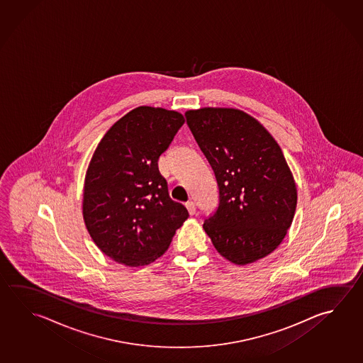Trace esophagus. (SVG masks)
I'll use <instances>...</instances> for the list:
<instances>
[{
	"mask_svg": "<svg viewBox=\"0 0 363 363\" xmlns=\"http://www.w3.org/2000/svg\"><path fill=\"white\" fill-rule=\"evenodd\" d=\"M186 210L189 212V215H194L196 213V203L194 202H186Z\"/></svg>",
	"mask_w": 363,
	"mask_h": 363,
	"instance_id": "obj_1",
	"label": "esophagus"
}]
</instances>
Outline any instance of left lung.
Returning a JSON list of instances; mask_svg holds the SVG:
<instances>
[{"label":"left lung","instance_id":"obj_1","mask_svg":"<svg viewBox=\"0 0 363 363\" xmlns=\"http://www.w3.org/2000/svg\"><path fill=\"white\" fill-rule=\"evenodd\" d=\"M218 186L216 211L203 223L223 257L247 264L283 242L297 207V188L283 151L248 113L205 107L185 113Z\"/></svg>","mask_w":363,"mask_h":363}]
</instances>
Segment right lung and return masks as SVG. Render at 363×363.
Returning a JSON list of instances; mask_svg holds the SVG:
<instances>
[{"label": "right lung", "mask_w": 363, "mask_h": 363, "mask_svg": "<svg viewBox=\"0 0 363 363\" xmlns=\"http://www.w3.org/2000/svg\"><path fill=\"white\" fill-rule=\"evenodd\" d=\"M184 124L177 111L140 106L101 139L86 170L83 218L113 261L145 266L161 257L188 210L169 196L158 157Z\"/></svg>", "instance_id": "1"}]
</instances>
